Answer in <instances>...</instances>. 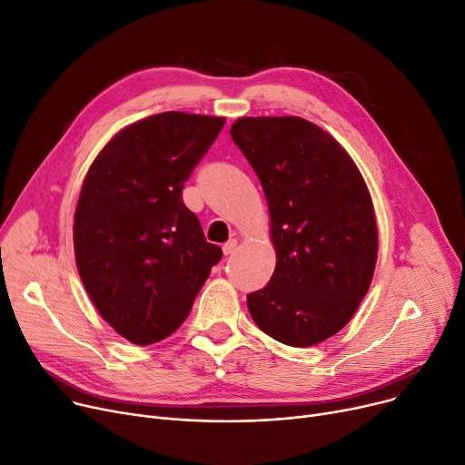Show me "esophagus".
<instances>
[{"label": "esophagus", "mask_w": 465, "mask_h": 465, "mask_svg": "<svg viewBox=\"0 0 465 465\" xmlns=\"http://www.w3.org/2000/svg\"><path fill=\"white\" fill-rule=\"evenodd\" d=\"M235 247H237V241H235V239H230V241H226L224 245H223V251H224V254H233V252H235Z\"/></svg>", "instance_id": "obj_1"}]
</instances>
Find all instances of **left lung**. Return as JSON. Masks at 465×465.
<instances>
[{
    "instance_id": "left-lung-1",
    "label": "left lung",
    "mask_w": 465,
    "mask_h": 465,
    "mask_svg": "<svg viewBox=\"0 0 465 465\" xmlns=\"http://www.w3.org/2000/svg\"><path fill=\"white\" fill-rule=\"evenodd\" d=\"M232 139L270 207L275 272L247 296L256 326L290 347L343 330L368 294L379 251L360 169L328 132L300 116H242Z\"/></svg>"
}]
</instances>
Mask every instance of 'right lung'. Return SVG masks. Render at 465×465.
<instances>
[{
  "label": "right lung",
  "mask_w": 465,
  "mask_h": 465,
  "mask_svg": "<svg viewBox=\"0 0 465 465\" xmlns=\"http://www.w3.org/2000/svg\"><path fill=\"white\" fill-rule=\"evenodd\" d=\"M226 118L167 111L120 130L92 162L73 220L81 281L134 345L173 333L223 249L207 242L183 186Z\"/></svg>",
  "instance_id": "right-lung-1"
}]
</instances>
